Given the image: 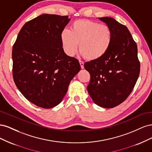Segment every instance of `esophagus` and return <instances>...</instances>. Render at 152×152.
Instances as JSON below:
<instances>
[{
  "mask_svg": "<svg viewBox=\"0 0 152 152\" xmlns=\"http://www.w3.org/2000/svg\"><path fill=\"white\" fill-rule=\"evenodd\" d=\"M79 63H80V66H81V68L83 69L84 68V63L82 61H79Z\"/></svg>",
  "mask_w": 152,
  "mask_h": 152,
  "instance_id": "1",
  "label": "esophagus"
}]
</instances>
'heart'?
<instances>
[{"instance_id":"b5f03b06","label":"heart","mask_w":152,"mask_h":152,"mask_svg":"<svg viewBox=\"0 0 152 152\" xmlns=\"http://www.w3.org/2000/svg\"><path fill=\"white\" fill-rule=\"evenodd\" d=\"M62 48L68 56L75 54L79 44L80 54L88 60H96L106 54L111 46L113 32L108 25L89 20L73 21L70 30L60 34Z\"/></svg>"}]
</instances>
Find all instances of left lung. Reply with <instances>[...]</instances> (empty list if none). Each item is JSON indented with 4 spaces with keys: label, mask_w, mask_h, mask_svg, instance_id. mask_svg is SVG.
I'll return each instance as SVG.
<instances>
[{
    "label": "left lung",
    "mask_w": 152,
    "mask_h": 152,
    "mask_svg": "<svg viewBox=\"0 0 152 152\" xmlns=\"http://www.w3.org/2000/svg\"><path fill=\"white\" fill-rule=\"evenodd\" d=\"M113 32L111 46L99 59L86 62L91 75L87 91L101 107L110 108L125 101L138 79L140 63L137 44L127 27L110 17L99 18Z\"/></svg>",
    "instance_id": "obj_1"
}]
</instances>
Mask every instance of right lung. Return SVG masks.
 <instances>
[{
  "instance_id": "add662e5",
  "label": "right lung",
  "mask_w": 152,
  "mask_h": 152,
  "mask_svg": "<svg viewBox=\"0 0 152 152\" xmlns=\"http://www.w3.org/2000/svg\"><path fill=\"white\" fill-rule=\"evenodd\" d=\"M68 16L44 14L22 27L13 45L12 76L24 97L43 108L61 102L70 81L80 70L77 59L61 46Z\"/></svg>"
}]
</instances>
